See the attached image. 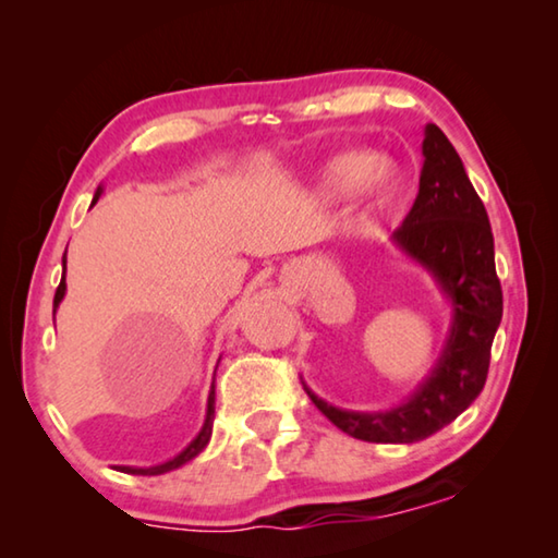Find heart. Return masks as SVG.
<instances>
[{
    "label": "heart",
    "mask_w": 558,
    "mask_h": 558,
    "mask_svg": "<svg viewBox=\"0 0 558 558\" xmlns=\"http://www.w3.org/2000/svg\"><path fill=\"white\" fill-rule=\"evenodd\" d=\"M396 184H399V172L393 162L364 149H349L329 157L315 174V192L325 202H342L352 194L364 202H381L393 194Z\"/></svg>",
    "instance_id": "1"
}]
</instances>
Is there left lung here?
<instances>
[{"instance_id":"8db88e82","label":"left lung","mask_w":558,"mask_h":558,"mask_svg":"<svg viewBox=\"0 0 558 558\" xmlns=\"http://www.w3.org/2000/svg\"><path fill=\"white\" fill-rule=\"evenodd\" d=\"M421 153L418 196L391 243L428 272L448 302L450 325L436 364L409 399L386 411L339 409L302 379L310 399L339 430L369 442H415L456 421L483 391L489 349L502 323V288L485 204L456 147L433 122L423 130Z\"/></svg>"}]
</instances>
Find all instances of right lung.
I'll use <instances>...</instances> for the list:
<instances>
[{"label":"right lung","instance_id":"add662e5","mask_svg":"<svg viewBox=\"0 0 558 558\" xmlns=\"http://www.w3.org/2000/svg\"><path fill=\"white\" fill-rule=\"evenodd\" d=\"M100 194H102V184L96 189V194H93V202H90V206H96L98 204V199H100ZM63 276H61V282H59V288H56V295H53V319H56V310H59V305H61V300L65 298V253H63ZM219 362H221V356H219ZM219 366V364H216ZM214 409H216V389H214V384H211V391H209V399H206V418H204V426H202V430L196 433V438L189 442V446L182 450V452H177L174 458H169V460H165V462H159V465H149V468H135V465H116V470H120V472H130V475H165V472H172V470H177V468H182V465H186L189 460H194L196 456H199V452L209 446V440H211V430H214Z\"/></svg>","mask_w":558,"mask_h":558}]
</instances>
